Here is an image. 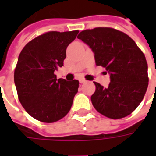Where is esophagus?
Returning <instances> with one entry per match:
<instances>
[{
	"instance_id": "1",
	"label": "esophagus",
	"mask_w": 156,
	"mask_h": 156,
	"mask_svg": "<svg viewBox=\"0 0 156 156\" xmlns=\"http://www.w3.org/2000/svg\"><path fill=\"white\" fill-rule=\"evenodd\" d=\"M79 82H80V83H86V80H85V79H83V78H80V79H79Z\"/></svg>"
}]
</instances>
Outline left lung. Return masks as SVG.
<instances>
[{
	"label": "left lung",
	"mask_w": 156,
	"mask_h": 156,
	"mask_svg": "<svg viewBox=\"0 0 156 156\" xmlns=\"http://www.w3.org/2000/svg\"><path fill=\"white\" fill-rule=\"evenodd\" d=\"M78 38L89 46L96 65L110 75L108 88L94 82L91 96L95 109L117 119L130 115L143 100L147 90L148 65L144 53L127 34L110 27L82 31Z\"/></svg>",
	"instance_id": "1"
}]
</instances>
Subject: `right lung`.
I'll list each match as a JSON object with an SVG mask.
<instances>
[{"label": "right lung", "instance_id": "obj_1", "mask_svg": "<svg viewBox=\"0 0 156 156\" xmlns=\"http://www.w3.org/2000/svg\"><path fill=\"white\" fill-rule=\"evenodd\" d=\"M78 31L48 32L23 48L14 72V82L22 107L32 117L53 123L67 115L78 93L79 82L57 78L66 49Z\"/></svg>", "mask_w": 156, "mask_h": 156}]
</instances>
